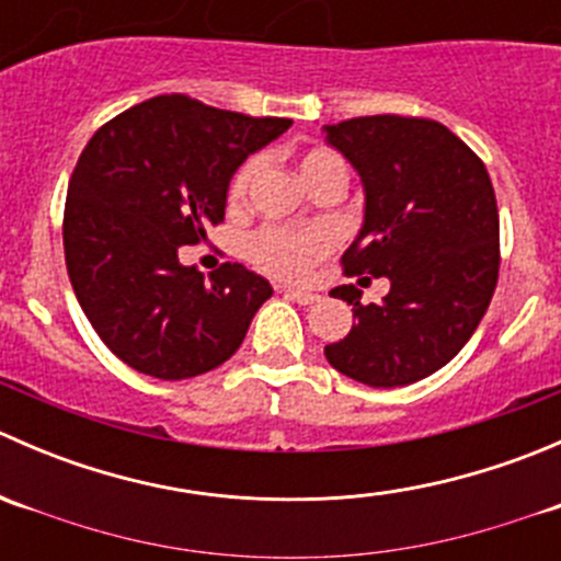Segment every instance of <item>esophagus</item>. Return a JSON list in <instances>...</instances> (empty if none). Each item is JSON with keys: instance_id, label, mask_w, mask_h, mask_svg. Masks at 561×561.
Listing matches in <instances>:
<instances>
[{"instance_id": "obj_1", "label": "esophagus", "mask_w": 561, "mask_h": 561, "mask_svg": "<svg viewBox=\"0 0 561 561\" xmlns=\"http://www.w3.org/2000/svg\"><path fill=\"white\" fill-rule=\"evenodd\" d=\"M285 298L301 304V307H309V304H314L320 296H317V293H312V290H301V287H285Z\"/></svg>"}]
</instances>
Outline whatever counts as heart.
<instances>
[{
  "instance_id": "b5f03b06",
  "label": "heart",
  "mask_w": 561,
  "mask_h": 561,
  "mask_svg": "<svg viewBox=\"0 0 561 561\" xmlns=\"http://www.w3.org/2000/svg\"><path fill=\"white\" fill-rule=\"evenodd\" d=\"M344 168L333 151L325 149H312L301 157L298 162V171L304 175L320 171V168ZM254 173H257V162H247L239 173L233 175V184H230V197L239 201L244 197L247 186L252 184ZM331 249V236L320 228H307V230H282V228H268L260 230L252 241H249V254H252L254 263L263 271L276 276H301L322 257V254Z\"/></svg>"
}]
</instances>
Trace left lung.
<instances>
[{
  "instance_id": "obj_1",
  "label": "left lung",
  "mask_w": 561,
  "mask_h": 561,
  "mask_svg": "<svg viewBox=\"0 0 561 561\" xmlns=\"http://www.w3.org/2000/svg\"><path fill=\"white\" fill-rule=\"evenodd\" d=\"M322 135L364 186L344 271L390 282L380 304H360L353 285L331 290L355 322L325 358L369 388L410 386L454 360L489 309L500 274L494 186L478 154L432 118L360 116Z\"/></svg>"
}]
</instances>
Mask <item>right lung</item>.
<instances>
[{
	"mask_svg": "<svg viewBox=\"0 0 561 561\" xmlns=\"http://www.w3.org/2000/svg\"><path fill=\"white\" fill-rule=\"evenodd\" d=\"M290 124L162 94L87 144L67 190V274L98 336L135 371L186 380L241 347L274 287L241 263L206 279L179 249L222 222L230 179Z\"/></svg>",
	"mask_w": 561,
	"mask_h": 561,
	"instance_id": "obj_1",
	"label": "right lung"
}]
</instances>
